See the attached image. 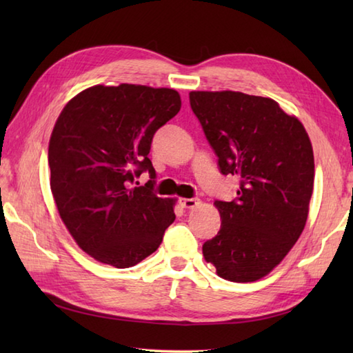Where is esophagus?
Here are the masks:
<instances>
[{
  "label": "esophagus",
  "instance_id": "34e87169",
  "mask_svg": "<svg viewBox=\"0 0 353 353\" xmlns=\"http://www.w3.org/2000/svg\"><path fill=\"white\" fill-rule=\"evenodd\" d=\"M181 205L185 209H192V208H197L200 205V200L199 199H182Z\"/></svg>",
  "mask_w": 353,
  "mask_h": 353
}]
</instances>
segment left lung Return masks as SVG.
<instances>
[{"mask_svg":"<svg viewBox=\"0 0 353 353\" xmlns=\"http://www.w3.org/2000/svg\"><path fill=\"white\" fill-rule=\"evenodd\" d=\"M190 103L221 174L239 182L235 200H215L221 228L203 244V256L223 279L258 281L287 256L308 219L310 137L296 117L265 97L192 91Z\"/></svg>","mask_w":353,"mask_h":353,"instance_id":"8db88e82","label":"left lung"}]
</instances>
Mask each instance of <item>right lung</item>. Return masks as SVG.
<instances>
[{
  "label": "right lung",
  "mask_w": 353,
  "mask_h": 353,
  "mask_svg": "<svg viewBox=\"0 0 353 353\" xmlns=\"http://www.w3.org/2000/svg\"><path fill=\"white\" fill-rule=\"evenodd\" d=\"M181 106L174 89L97 85L57 118L48 145L52 197L80 249L103 264L137 265L156 252L176 219L174 200L153 192L148 153L157 129ZM145 170L150 181L133 187Z\"/></svg>",
  "instance_id": "right-lung-1"
}]
</instances>
